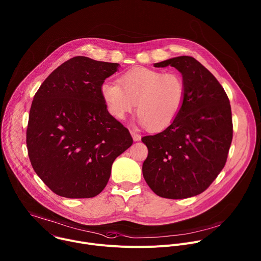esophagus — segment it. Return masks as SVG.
I'll use <instances>...</instances> for the list:
<instances>
[{
  "instance_id": "34e87169",
  "label": "esophagus",
  "mask_w": 261,
  "mask_h": 261,
  "mask_svg": "<svg viewBox=\"0 0 261 261\" xmlns=\"http://www.w3.org/2000/svg\"><path fill=\"white\" fill-rule=\"evenodd\" d=\"M131 135H132L134 141H139V140L141 139V135L138 134V133L135 132V131H131Z\"/></svg>"
}]
</instances>
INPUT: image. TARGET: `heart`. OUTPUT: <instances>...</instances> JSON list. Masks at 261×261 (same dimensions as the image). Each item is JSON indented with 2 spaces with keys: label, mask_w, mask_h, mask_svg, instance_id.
<instances>
[{
  "label": "heart",
  "mask_w": 261,
  "mask_h": 261,
  "mask_svg": "<svg viewBox=\"0 0 261 261\" xmlns=\"http://www.w3.org/2000/svg\"><path fill=\"white\" fill-rule=\"evenodd\" d=\"M186 83L176 71L163 72L138 66L119 77L105 81L101 97L109 114L123 120L137 103L140 122L151 131H161L175 121L186 100Z\"/></svg>",
  "instance_id": "heart-1"
}]
</instances>
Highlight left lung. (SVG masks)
<instances>
[{"label": "left lung", "mask_w": 261, "mask_h": 261, "mask_svg": "<svg viewBox=\"0 0 261 261\" xmlns=\"http://www.w3.org/2000/svg\"><path fill=\"white\" fill-rule=\"evenodd\" d=\"M173 66L186 83L181 112L164 131L142 137L148 154L143 177L159 197L186 199L202 194L223 169L232 140L229 99L216 77L192 56L154 63Z\"/></svg>", "instance_id": "left-lung-1"}]
</instances>
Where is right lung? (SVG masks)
<instances>
[{
    "mask_svg": "<svg viewBox=\"0 0 261 261\" xmlns=\"http://www.w3.org/2000/svg\"><path fill=\"white\" fill-rule=\"evenodd\" d=\"M118 67L75 56L54 69L35 94L27 129L29 156L37 175L60 197L99 195L114 161L133 143L100 93Z\"/></svg>",
    "mask_w": 261,
    "mask_h": 261,
    "instance_id": "right-lung-1",
    "label": "right lung"
}]
</instances>
